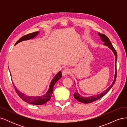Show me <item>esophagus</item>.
<instances>
[{
    "mask_svg": "<svg viewBox=\"0 0 127 127\" xmlns=\"http://www.w3.org/2000/svg\"><path fill=\"white\" fill-rule=\"evenodd\" d=\"M70 73L69 69H68L67 68H65L62 71V74L63 76H67Z\"/></svg>",
    "mask_w": 127,
    "mask_h": 127,
    "instance_id": "34e87169",
    "label": "esophagus"
}]
</instances>
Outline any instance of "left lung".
Masks as SVG:
<instances>
[{
	"instance_id": "obj_1",
	"label": "left lung",
	"mask_w": 127,
	"mask_h": 127,
	"mask_svg": "<svg viewBox=\"0 0 127 127\" xmlns=\"http://www.w3.org/2000/svg\"><path fill=\"white\" fill-rule=\"evenodd\" d=\"M98 35L100 36L101 40L104 42V45L107 46L111 50H112L114 54L115 57H116V60H115V74H114V79L113 80V81L111 84V86L109 87L108 88H107L106 90L104 91H103V92L101 94H99L98 95H96L94 96H89V97H83L82 96L80 95V94H78L77 92H75V93L74 94V98L77 99V100L78 101L80 102H82L83 103H90L93 102L96 100H97L98 99H99L100 98L102 97L105 94H106L107 92H108L111 88L112 87L113 85L114 84L115 82H116V78H117V53L116 52V50H115L114 47H113L112 44H111V42L109 40V39L107 37L106 35H105L104 34H101L100 33H98Z\"/></svg>"
}]
</instances>
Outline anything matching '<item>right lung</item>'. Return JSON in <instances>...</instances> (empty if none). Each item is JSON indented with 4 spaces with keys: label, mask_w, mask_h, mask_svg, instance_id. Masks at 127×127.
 <instances>
[{
    "label": "right lung",
    "mask_w": 127,
    "mask_h": 127,
    "mask_svg": "<svg viewBox=\"0 0 127 127\" xmlns=\"http://www.w3.org/2000/svg\"><path fill=\"white\" fill-rule=\"evenodd\" d=\"M40 32H35L33 33H30L29 34H27L21 37L20 39H19L15 43V45L17 44V43H20V42L23 41L25 40H29L30 39H32L34 37H35L37 34H39ZM11 76V75H10ZM61 77H62V74H61V72L59 71L58 73H57V74L54 77L51 82L50 84L49 88L47 91V93L45 94L42 95V96H26L25 94L22 93L21 92L19 91L17 88L15 87V86L14 85V87L15 88V90L16 91V93L18 94V95L20 96L23 100L25 102L34 105H42L43 104L47 103L48 101L51 98V96L53 91V86H54L55 84L61 78Z\"/></svg>",
    "instance_id": "1"
}]
</instances>
